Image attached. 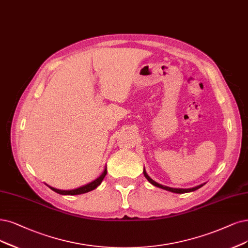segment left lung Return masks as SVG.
<instances>
[{
	"instance_id": "obj_1",
	"label": "left lung",
	"mask_w": 248,
	"mask_h": 248,
	"mask_svg": "<svg viewBox=\"0 0 248 248\" xmlns=\"http://www.w3.org/2000/svg\"><path fill=\"white\" fill-rule=\"evenodd\" d=\"M143 173H144V176H145V178L147 179L152 185H154V186H156V187H158V188H161V189H164V190H168V191H170V192H173V193H180V194H183V193H188V192H192V191H195V190H197V189H199L200 187H202L204 184H201V185H199V186H196V187H194V188H190V189H178V188H170V187H167V186H163V185H160V184H158V183H156L155 181H153L148 175H147V172H146V170H145V169H144V170H143Z\"/></svg>"
}]
</instances>
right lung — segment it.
<instances>
[{
	"mask_svg": "<svg viewBox=\"0 0 248 248\" xmlns=\"http://www.w3.org/2000/svg\"><path fill=\"white\" fill-rule=\"evenodd\" d=\"M106 173H107V170H106V168H105L104 171L102 172V175H101L98 179H96L95 181L91 182V183H89V184H87V185H85V186H82V187H79V188H78V189H73V190H59V189L53 188V187H50V186H49V188L52 189L53 191L56 192V193L62 194V195H78V194L87 193V192H89V191H92V190L96 189V188L101 184V182L103 181L104 177L106 176ZM47 186H48V185H47Z\"/></svg>",
	"mask_w": 248,
	"mask_h": 248,
	"instance_id": "1",
	"label": "right lung"
}]
</instances>
